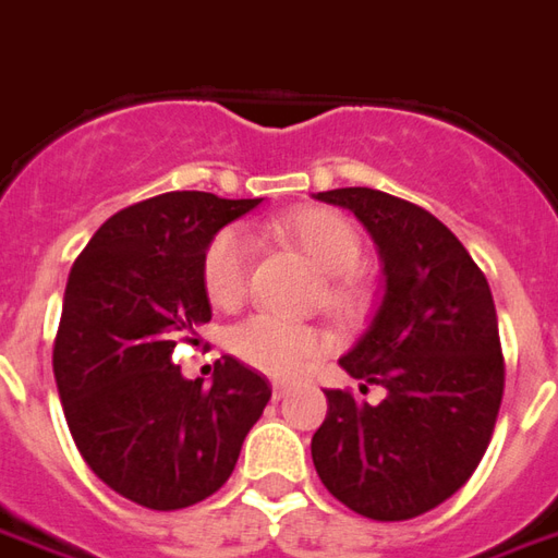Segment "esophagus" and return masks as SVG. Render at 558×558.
<instances>
[{
  "instance_id": "1",
  "label": "esophagus",
  "mask_w": 558,
  "mask_h": 558,
  "mask_svg": "<svg viewBox=\"0 0 558 558\" xmlns=\"http://www.w3.org/2000/svg\"><path fill=\"white\" fill-rule=\"evenodd\" d=\"M271 392H275V399H283V396L290 392V384H283V380H278V384L271 387Z\"/></svg>"
}]
</instances>
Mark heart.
I'll return each instance as SVG.
<instances>
[{
    "mask_svg": "<svg viewBox=\"0 0 558 558\" xmlns=\"http://www.w3.org/2000/svg\"><path fill=\"white\" fill-rule=\"evenodd\" d=\"M268 232L290 244L305 256L311 266L326 275L323 305L335 317L360 314L365 292L356 280L362 263V239L356 226L344 214L332 208H305L287 214L266 226ZM247 275H251V241L239 229L217 232L205 256H202V287L211 305L232 311L247 295ZM229 347L241 362L268 377H299L307 372L326 350V338L314 326L287 323V319L256 314L239 323L229 335Z\"/></svg>",
    "mask_w": 558,
    "mask_h": 558,
    "instance_id": "1",
    "label": "heart"
}]
</instances>
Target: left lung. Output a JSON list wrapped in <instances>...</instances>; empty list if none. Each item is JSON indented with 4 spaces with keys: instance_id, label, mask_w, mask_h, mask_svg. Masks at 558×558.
I'll use <instances>...</instances> for the list:
<instances>
[{
    "instance_id": "left-lung-1",
    "label": "left lung",
    "mask_w": 558,
    "mask_h": 558,
    "mask_svg": "<svg viewBox=\"0 0 558 558\" xmlns=\"http://www.w3.org/2000/svg\"><path fill=\"white\" fill-rule=\"evenodd\" d=\"M356 214L384 259L387 290L341 368L387 389L380 404L326 389L311 438L323 486L368 520L438 508L481 465L505 392L493 292L462 241L426 208L372 186L317 193Z\"/></svg>"
}]
</instances>
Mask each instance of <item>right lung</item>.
Returning a JSON list of instances; mask_svg holds the SVG:
<instances>
[{"label": "right lung", "mask_w": 558, "mask_h": 558, "mask_svg": "<svg viewBox=\"0 0 558 558\" xmlns=\"http://www.w3.org/2000/svg\"><path fill=\"white\" fill-rule=\"evenodd\" d=\"M263 198L162 193L108 217L69 271L53 341L65 423L93 474L150 510L214 496L263 416L271 387L223 356L214 384L171 362L211 319L202 256L226 223Z\"/></svg>", "instance_id": "1"}]
</instances>
